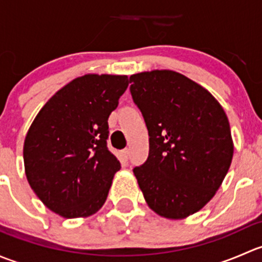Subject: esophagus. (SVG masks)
I'll use <instances>...</instances> for the list:
<instances>
[{
  "label": "esophagus",
  "instance_id": "obj_1",
  "mask_svg": "<svg viewBox=\"0 0 262 262\" xmlns=\"http://www.w3.org/2000/svg\"><path fill=\"white\" fill-rule=\"evenodd\" d=\"M129 155H130V152H129L128 148H126V149H124L123 152H121V156H123V158H124V160H125V161H128Z\"/></svg>",
  "mask_w": 262,
  "mask_h": 262
}]
</instances>
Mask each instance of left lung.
Listing matches in <instances>:
<instances>
[{
    "instance_id": "8db88e82",
    "label": "left lung",
    "mask_w": 262,
    "mask_h": 262,
    "mask_svg": "<svg viewBox=\"0 0 262 262\" xmlns=\"http://www.w3.org/2000/svg\"><path fill=\"white\" fill-rule=\"evenodd\" d=\"M130 94L149 136L146 162L134 167L148 207L182 219L214 196L233 157L229 121L209 91L173 71L130 76Z\"/></svg>"
}]
</instances>
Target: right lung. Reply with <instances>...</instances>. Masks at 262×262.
I'll return each instance as SVG.
<instances>
[{"mask_svg": "<svg viewBox=\"0 0 262 262\" xmlns=\"http://www.w3.org/2000/svg\"><path fill=\"white\" fill-rule=\"evenodd\" d=\"M129 84L126 76L84 75L55 92L29 128L24 163L29 185L64 218L96 213L120 170L107 149V119Z\"/></svg>", "mask_w": 262, "mask_h": 262, "instance_id": "1", "label": "right lung"}]
</instances>
